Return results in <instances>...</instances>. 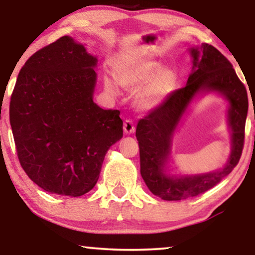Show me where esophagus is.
I'll use <instances>...</instances> for the list:
<instances>
[{
	"label": "esophagus",
	"instance_id": "esophagus-1",
	"mask_svg": "<svg viewBox=\"0 0 255 255\" xmlns=\"http://www.w3.org/2000/svg\"><path fill=\"white\" fill-rule=\"evenodd\" d=\"M123 128L125 131V133L130 134V133H133L134 132V124H133V121L130 120V118H128V120L124 121V124H123Z\"/></svg>",
	"mask_w": 255,
	"mask_h": 255
}]
</instances>
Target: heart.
<instances>
[{
	"label": "heart",
	"instance_id": "1",
	"mask_svg": "<svg viewBox=\"0 0 255 255\" xmlns=\"http://www.w3.org/2000/svg\"><path fill=\"white\" fill-rule=\"evenodd\" d=\"M118 82L124 88L135 89L142 83L135 97L137 106L141 109H152L165 101L177 86V74L170 67H160L154 60L122 61L116 65ZM108 90L115 93L116 87L109 79H106Z\"/></svg>",
	"mask_w": 255,
	"mask_h": 255
}]
</instances>
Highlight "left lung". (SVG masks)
<instances>
[{"mask_svg": "<svg viewBox=\"0 0 255 255\" xmlns=\"http://www.w3.org/2000/svg\"><path fill=\"white\" fill-rule=\"evenodd\" d=\"M191 55L194 71L188 78L187 86L174 90L165 102L141 118L135 130L142 179L155 196L165 201H181L198 196L218 184L238 165L245 141L249 97L232 64L209 44H202L198 50L191 48ZM200 90H216L229 100V123L233 130L232 155L227 166L219 172L179 179L166 177L162 173V167L169 152L170 137L186 106Z\"/></svg>", "mask_w": 255, "mask_h": 255, "instance_id": "left-lung-1", "label": "left lung"}]
</instances>
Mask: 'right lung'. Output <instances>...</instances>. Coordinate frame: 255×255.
Returning <instances> with one entry per match:
<instances>
[{
    "label": "right lung",
    "mask_w": 255,
    "mask_h": 255,
    "mask_svg": "<svg viewBox=\"0 0 255 255\" xmlns=\"http://www.w3.org/2000/svg\"><path fill=\"white\" fill-rule=\"evenodd\" d=\"M97 59L64 36L19 71L10 125L19 163L48 193L78 197L99 180L104 156L123 135L120 110L93 101Z\"/></svg>",
    "instance_id": "add662e5"
}]
</instances>
